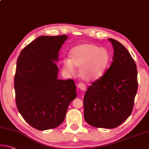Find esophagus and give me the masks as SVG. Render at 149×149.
Masks as SVG:
<instances>
[{
  "label": "esophagus",
  "instance_id": "1",
  "mask_svg": "<svg viewBox=\"0 0 149 149\" xmlns=\"http://www.w3.org/2000/svg\"><path fill=\"white\" fill-rule=\"evenodd\" d=\"M77 87H78L80 90H81L82 91H85L86 90V86L82 83L78 84V85H77Z\"/></svg>",
  "mask_w": 149,
  "mask_h": 149
}]
</instances>
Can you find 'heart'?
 I'll return each instance as SVG.
<instances>
[{
    "label": "heart",
    "instance_id": "heart-1",
    "mask_svg": "<svg viewBox=\"0 0 149 149\" xmlns=\"http://www.w3.org/2000/svg\"><path fill=\"white\" fill-rule=\"evenodd\" d=\"M70 59L63 61L65 73L73 74L75 67L79 68V75L86 81L96 80L102 76L109 62V54L104 48L93 44H84L72 49Z\"/></svg>",
    "mask_w": 149,
    "mask_h": 149
}]
</instances>
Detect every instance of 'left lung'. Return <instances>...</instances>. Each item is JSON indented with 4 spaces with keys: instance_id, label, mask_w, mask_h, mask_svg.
Segmentation results:
<instances>
[{
    "instance_id": "8db88e82",
    "label": "left lung",
    "mask_w": 149,
    "mask_h": 149,
    "mask_svg": "<svg viewBox=\"0 0 149 149\" xmlns=\"http://www.w3.org/2000/svg\"><path fill=\"white\" fill-rule=\"evenodd\" d=\"M108 40L113 47V62L85 93L84 119L93 127L113 129L125 121L133 111L138 88L137 70L123 45L113 38Z\"/></svg>"
}]
</instances>
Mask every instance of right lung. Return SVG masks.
Returning a JSON list of instances; mask_svg holds the SVG:
<instances>
[{
    "label": "right lung",
    "mask_w": 149,
    "mask_h": 149,
    "mask_svg": "<svg viewBox=\"0 0 149 149\" xmlns=\"http://www.w3.org/2000/svg\"><path fill=\"white\" fill-rule=\"evenodd\" d=\"M67 35L42 36L24 48L15 76L16 103L24 119L38 130L56 128L64 121L77 97L72 79H58L59 51Z\"/></svg>",
    "instance_id": "1"
}]
</instances>
